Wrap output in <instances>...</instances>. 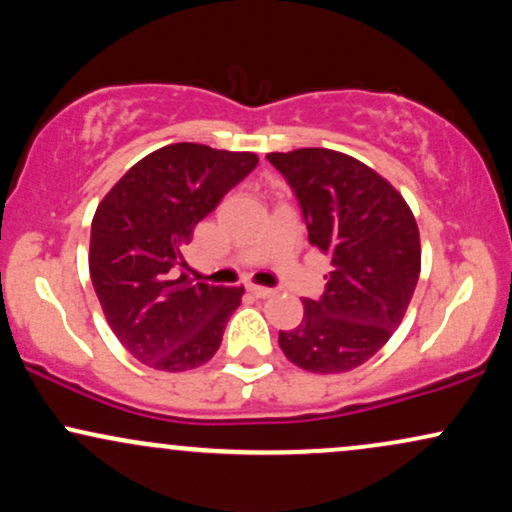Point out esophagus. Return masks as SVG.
I'll use <instances>...</instances> for the list:
<instances>
[{
  "label": "esophagus",
  "instance_id": "1",
  "mask_svg": "<svg viewBox=\"0 0 512 512\" xmlns=\"http://www.w3.org/2000/svg\"><path fill=\"white\" fill-rule=\"evenodd\" d=\"M248 291H250L255 298H269V296H274V289H267V286H255V284H250Z\"/></svg>",
  "mask_w": 512,
  "mask_h": 512
}]
</instances>
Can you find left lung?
Returning <instances> with one entry per match:
<instances>
[{
    "mask_svg": "<svg viewBox=\"0 0 512 512\" xmlns=\"http://www.w3.org/2000/svg\"><path fill=\"white\" fill-rule=\"evenodd\" d=\"M301 207L308 240L332 272L303 322L279 332L291 363L310 373L361 366L402 322L421 272L419 228L402 195L375 170L330 149L267 154Z\"/></svg>",
    "mask_w": 512,
    "mask_h": 512,
    "instance_id": "8db88e82",
    "label": "left lung"
}]
</instances>
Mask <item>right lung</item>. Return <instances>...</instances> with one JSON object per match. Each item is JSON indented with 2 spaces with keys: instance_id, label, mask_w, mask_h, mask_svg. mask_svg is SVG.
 <instances>
[{
  "instance_id": "add662e5",
  "label": "right lung",
  "mask_w": 512,
  "mask_h": 512,
  "mask_svg": "<svg viewBox=\"0 0 512 512\" xmlns=\"http://www.w3.org/2000/svg\"><path fill=\"white\" fill-rule=\"evenodd\" d=\"M255 166V154L170 144L129 168L98 204L88 255L93 289L115 337L149 368H197L221 346L243 286L195 284L182 250Z\"/></svg>"
}]
</instances>
